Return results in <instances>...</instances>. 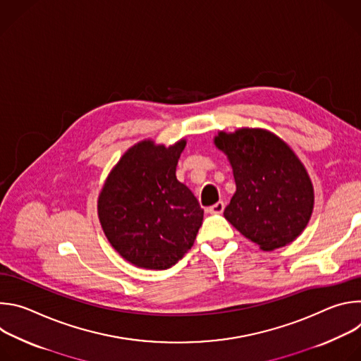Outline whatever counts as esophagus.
<instances>
[{
    "label": "esophagus",
    "instance_id": "obj_1",
    "mask_svg": "<svg viewBox=\"0 0 361 361\" xmlns=\"http://www.w3.org/2000/svg\"><path fill=\"white\" fill-rule=\"evenodd\" d=\"M224 202L223 201H219V202H216L214 205H212V207H209V213L210 214H223V212H224Z\"/></svg>",
    "mask_w": 361,
    "mask_h": 361
}]
</instances>
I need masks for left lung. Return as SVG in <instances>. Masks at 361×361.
<instances>
[{"label":"left lung","instance_id":"1","mask_svg":"<svg viewBox=\"0 0 361 361\" xmlns=\"http://www.w3.org/2000/svg\"><path fill=\"white\" fill-rule=\"evenodd\" d=\"M214 144L235 180L226 220L263 251L294 241L310 221L314 188L291 147L269 130L248 127L220 131Z\"/></svg>","mask_w":361,"mask_h":361}]
</instances>
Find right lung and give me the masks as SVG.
Returning <instances> with one entry per match:
<instances>
[{
  "mask_svg": "<svg viewBox=\"0 0 361 361\" xmlns=\"http://www.w3.org/2000/svg\"><path fill=\"white\" fill-rule=\"evenodd\" d=\"M185 138L173 145L142 140L130 147L102 185L97 210L124 260L147 270L173 267L192 247L204 210L176 177Z\"/></svg>",
  "mask_w": 361,
  "mask_h": 361,
  "instance_id": "1",
  "label": "right lung"
}]
</instances>
